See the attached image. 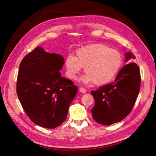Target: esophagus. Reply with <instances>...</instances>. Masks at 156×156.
<instances>
[{"instance_id": "obj_1", "label": "esophagus", "mask_w": 156, "mask_h": 156, "mask_svg": "<svg viewBox=\"0 0 156 156\" xmlns=\"http://www.w3.org/2000/svg\"><path fill=\"white\" fill-rule=\"evenodd\" d=\"M79 91L81 92H82V93H85L86 92V90L84 89V88H83V87H81L79 88Z\"/></svg>"}]
</instances>
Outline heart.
<instances>
[{
  "label": "heart",
  "instance_id": "obj_1",
  "mask_svg": "<svg viewBox=\"0 0 156 156\" xmlns=\"http://www.w3.org/2000/svg\"><path fill=\"white\" fill-rule=\"evenodd\" d=\"M122 57L117 50L103 44H92L79 49L76 56L69 55L65 64L67 74L74 79L84 67L86 73L81 78L84 83L93 82L97 85L109 82L119 72Z\"/></svg>",
  "mask_w": 156,
  "mask_h": 156
}]
</instances>
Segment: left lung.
<instances>
[{
	"instance_id": "1",
	"label": "left lung",
	"mask_w": 156,
	"mask_h": 156,
	"mask_svg": "<svg viewBox=\"0 0 156 156\" xmlns=\"http://www.w3.org/2000/svg\"><path fill=\"white\" fill-rule=\"evenodd\" d=\"M126 62L135 58L131 52L126 53ZM140 80L139 67L131 62L120 69L115 81L91 91L95 101L91 110L94 120L109 126L125 119L133 109L138 97Z\"/></svg>"
}]
</instances>
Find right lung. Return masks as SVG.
<instances>
[{"label":"right lung","mask_w":156,"mask_h":156,"mask_svg":"<svg viewBox=\"0 0 156 156\" xmlns=\"http://www.w3.org/2000/svg\"><path fill=\"white\" fill-rule=\"evenodd\" d=\"M64 63L63 56L37 46L20 64L19 100L31 121L45 128H55L66 120L78 90L73 81L61 77Z\"/></svg>","instance_id":"obj_1"}]
</instances>
